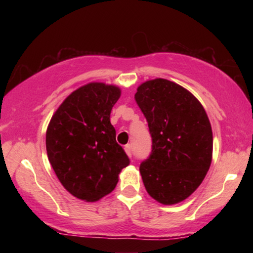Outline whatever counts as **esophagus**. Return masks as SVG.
I'll return each mask as SVG.
<instances>
[{"instance_id":"obj_1","label":"esophagus","mask_w":253,"mask_h":253,"mask_svg":"<svg viewBox=\"0 0 253 253\" xmlns=\"http://www.w3.org/2000/svg\"><path fill=\"white\" fill-rule=\"evenodd\" d=\"M124 151H126L127 157L131 158V155H132V151H131L130 145H126V146H124Z\"/></svg>"}]
</instances>
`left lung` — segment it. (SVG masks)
<instances>
[{
  "mask_svg": "<svg viewBox=\"0 0 253 253\" xmlns=\"http://www.w3.org/2000/svg\"><path fill=\"white\" fill-rule=\"evenodd\" d=\"M134 100L152 136V153L139 168L145 189L164 205L181 203L202 184L212 162L209 116L191 92L164 78L140 84Z\"/></svg>",
  "mask_w": 253,
  "mask_h": 253,
  "instance_id": "left-lung-1",
  "label": "left lung"
}]
</instances>
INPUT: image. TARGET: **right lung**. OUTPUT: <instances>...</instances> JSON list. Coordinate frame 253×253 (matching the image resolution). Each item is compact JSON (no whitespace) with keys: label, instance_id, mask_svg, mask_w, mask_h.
I'll use <instances>...</instances> for the list:
<instances>
[{"label":"right lung","instance_id":"obj_1","mask_svg":"<svg viewBox=\"0 0 253 253\" xmlns=\"http://www.w3.org/2000/svg\"><path fill=\"white\" fill-rule=\"evenodd\" d=\"M120 96L119 86L88 83L65 98L48 124V160L64 189L84 202L112 192L130 164L110 123Z\"/></svg>","mask_w":253,"mask_h":253}]
</instances>
